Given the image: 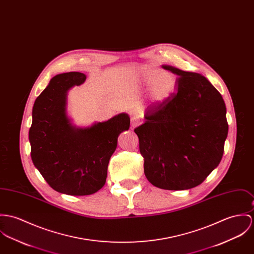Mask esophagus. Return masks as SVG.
Masks as SVG:
<instances>
[{
    "label": "esophagus",
    "instance_id": "1",
    "mask_svg": "<svg viewBox=\"0 0 254 254\" xmlns=\"http://www.w3.org/2000/svg\"><path fill=\"white\" fill-rule=\"evenodd\" d=\"M139 124H140V119L138 118V116H133L131 117V127H132V129L136 128Z\"/></svg>",
    "mask_w": 254,
    "mask_h": 254
}]
</instances>
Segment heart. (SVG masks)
<instances>
[{
  "label": "heart",
  "mask_w": 254,
  "mask_h": 254,
  "mask_svg": "<svg viewBox=\"0 0 254 254\" xmlns=\"http://www.w3.org/2000/svg\"><path fill=\"white\" fill-rule=\"evenodd\" d=\"M143 82L150 86L149 95L152 102L161 104L166 102L176 89V79L168 71L155 68H147L143 71Z\"/></svg>",
  "instance_id": "heart-1"
}]
</instances>
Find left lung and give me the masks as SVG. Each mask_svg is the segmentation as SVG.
Wrapping results in <instances>:
<instances>
[{"label": "left lung", "instance_id": "left-lung-1", "mask_svg": "<svg viewBox=\"0 0 254 254\" xmlns=\"http://www.w3.org/2000/svg\"><path fill=\"white\" fill-rule=\"evenodd\" d=\"M163 68L178 75L177 91L166 102L150 105L135 133L148 182L166 190L190 189L221 161L228 135L226 107L205 76Z\"/></svg>", "mask_w": 254, "mask_h": 254}]
</instances>
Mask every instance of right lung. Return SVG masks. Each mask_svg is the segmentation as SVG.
Segmentation results:
<instances>
[{"instance_id":"right-lung-1","label":"right lung","mask_w":254,"mask_h":254,"mask_svg":"<svg viewBox=\"0 0 254 254\" xmlns=\"http://www.w3.org/2000/svg\"><path fill=\"white\" fill-rule=\"evenodd\" d=\"M85 79L78 71L52 77L35 101L29 130L35 167L51 188L73 196L90 195L104 186L117 138L130 126L126 114L84 129L71 125L66 113L67 92Z\"/></svg>"}]
</instances>
